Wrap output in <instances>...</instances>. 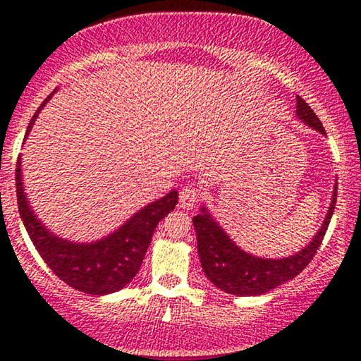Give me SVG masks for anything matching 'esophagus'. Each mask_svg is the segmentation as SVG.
Returning a JSON list of instances; mask_svg holds the SVG:
<instances>
[{
  "instance_id": "esophagus-1",
  "label": "esophagus",
  "mask_w": 361,
  "mask_h": 361,
  "mask_svg": "<svg viewBox=\"0 0 361 361\" xmlns=\"http://www.w3.org/2000/svg\"><path fill=\"white\" fill-rule=\"evenodd\" d=\"M200 200V190L197 186H185L180 192V207L181 209H193Z\"/></svg>"
}]
</instances>
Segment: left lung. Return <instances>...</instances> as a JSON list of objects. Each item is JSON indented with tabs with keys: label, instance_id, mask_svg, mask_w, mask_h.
I'll use <instances>...</instances> for the list:
<instances>
[{
	"label": "left lung",
	"instance_id": "left-lung-1",
	"mask_svg": "<svg viewBox=\"0 0 361 361\" xmlns=\"http://www.w3.org/2000/svg\"><path fill=\"white\" fill-rule=\"evenodd\" d=\"M295 111L297 117L305 126L326 135L321 120L300 97H297ZM336 192L338 183L334 185L333 200L329 204L324 222L321 224V229L314 235L312 241L300 251H297L295 255L276 259L259 258V256H252L241 250L222 229L221 224L212 217L209 209L202 205L200 214L193 217V226L195 233H197L198 256H200V263L207 279L226 293L239 297L263 295L285 281L292 280L307 267L321 246L327 226L333 217L334 205H336Z\"/></svg>",
	"mask_w": 361,
	"mask_h": 361
}]
</instances>
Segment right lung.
<instances>
[{
	"mask_svg": "<svg viewBox=\"0 0 361 361\" xmlns=\"http://www.w3.org/2000/svg\"><path fill=\"white\" fill-rule=\"evenodd\" d=\"M54 93L45 98L35 111L28 123L25 137L30 134L40 110L47 105ZM15 183L20 217L35 250L64 283L91 295L114 293L130 283L142 264L156 226L161 219L175 210L178 204V192L171 190L163 198H157L156 202H151L137 210L126 224L105 238L91 243H74L51 233L37 219L23 190L22 157H18L16 163Z\"/></svg>",
	"mask_w": 361,
	"mask_h": 361,
	"instance_id": "obj_1",
	"label": "right lung"
}]
</instances>
